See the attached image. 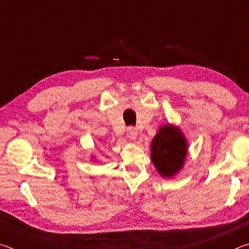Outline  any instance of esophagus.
Instances as JSON below:
<instances>
[{
	"instance_id": "obj_1",
	"label": "esophagus",
	"mask_w": 249,
	"mask_h": 249,
	"mask_svg": "<svg viewBox=\"0 0 249 249\" xmlns=\"http://www.w3.org/2000/svg\"><path fill=\"white\" fill-rule=\"evenodd\" d=\"M127 137L129 140H135L137 137V129L133 127V126H129L127 128Z\"/></svg>"
}]
</instances>
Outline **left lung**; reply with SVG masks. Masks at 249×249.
Segmentation results:
<instances>
[{
    "label": "left lung",
    "instance_id": "1",
    "mask_svg": "<svg viewBox=\"0 0 249 249\" xmlns=\"http://www.w3.org/2000/svg\"><path fill=\"white\" fill-rule=\"evenodd\" d=\"M154 166L163 178H172L184 165L188 142L181 130L170 124L161 126L150 146Z\"/></svg>",
    "mask_w": 249,
    "mask_h": 249
}]
</instances>
